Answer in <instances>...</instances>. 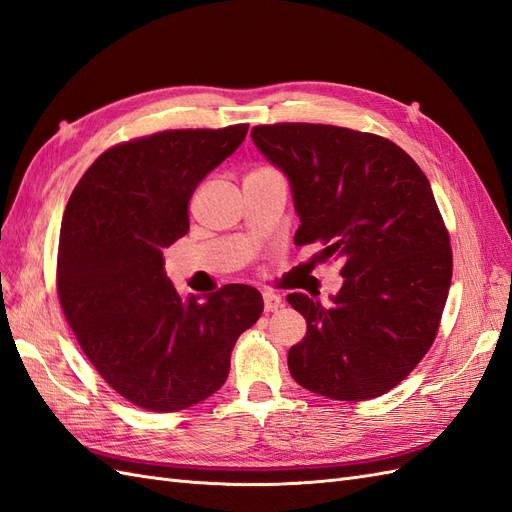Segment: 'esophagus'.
Returning <instances> with one entry per match:
<instances>
[{"mask_svg": "<svg viewBox=\"0 0 512 512\" xmlns=\"http://www.w3.org/2000/svg\"><path fill=\"white\" fill-rule=\"evenodd\" d=\"M283 306V298L281 296H276V294H264V309H266V313H274V311H279Z\"/></svg>", "mask_w": 512, "mask_h": 512, "instance_id": "34e87169", "label": "esophagus"}]
</instances>
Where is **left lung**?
<instances>
[{"label":"left lung","instance_id":"8db88e82","mask_svg":"<svg viewBox=\"0 0 512 512\" xmlns=\"http://www.w3.org/2000/svg\"><path fill=\"white\" fill-rule=\"evenodd\" d=\"M251 137L291 182L294 242H319L345 279L330 306L287 296L306 319L291 377L334 401L382 397L429 352L450 289V236L427 175L397 143L343 126L261 124Z\"/></svg>","mask_w":512,"mask_h":512}]
</instances>
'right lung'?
Instances as JSON below:
<instances>
[{"label":"right lung","instance_id":"right-lung-1","mask_svg":"<svg viewBox=\"0 0 512 512\" xmlns=\"http://www.w3.org/2000/svg\"><path fill=\"white\" fill-rule=\"evenodd\" d=\"M248 124L178 128L113 145L64 210L57 294L87 360L148 412H180L225 384L231 349L264 311L255 287L182 300L163 248L188 231L197 184L238 150Z\"/></svg>","mask_w":512,"mask_h":512}]
</instances>
